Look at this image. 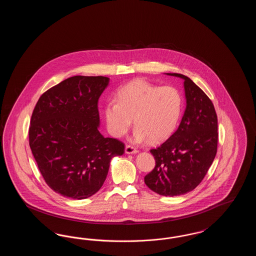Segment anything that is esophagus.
<instances>
[{"label": "esophagus", "instance_id": "obj_1", "mask_svg": "<svg viewBox=\"0 0 256 256\" xmlns=\"http://www.w3.org/2000/svg\"><path fill=\"white\" fill-rule=\"evenodd\" d=\"M124 152H126V154H137V152H138V150L135 148L134 146L128 145V146H126Z\"/></svg>", "mask_w": 256, "mask_h": 256}]
</instances>
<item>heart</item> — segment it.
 <instances>
[{"label": "heart", "mask_w": 256, "mask_h": 256, "mask_svg": "<svg viewBox=\"0 0 256 256\" xmlns=\"http://www.w3.org/2000/svg\"><path fill=\"white\" fill-rule=\"evenodd\" d=\"M182 110V96L178 88L156 86L138 78L119 89L117 100L108 102L104 114L108 130L113 137L120 138L126 134L134 118L135 142L148 138L159 142L176 130Z\"/></svg>", "instance_id": "obj_1"}]
</instances>
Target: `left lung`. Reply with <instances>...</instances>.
Segmentation results:
<instances>
[{
    "instance_id": "1",
    "label": "left lung",
    "mask_w": 256,
    "mask_h": 256,
    "mask_svg": "<svg viewBox=\"0 0 256 256\" xmlns=\"http://www.w3.org/2000/svg\"><path fill=\"white\" fill-rule=\"evenodd\" d=\"M184 80L186 108L178 130L158 148L150 150L156 167L144 180L161 196L183 195L202 182L217 154L218 119L206 94L188 76Z\"/></svg>"
}]
</instances>
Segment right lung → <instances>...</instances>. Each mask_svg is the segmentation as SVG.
<instances>
[{
    "instance_id": "add662e5",
    "label": "right lung",
    "mask_w": 256,
    "mask_h": 256,
    "mask_svg": "<svg viewBox=\"0 0 256 256\" xmlns=\"http://www.w3.org/2000/svg\"><path fill=\"white\" fill-rule=\"evenodd\" d=\"M106 76H71L39 98L28 130L30 146L50 188L74 200L96 194L111 159L124 145L98 132V102Z\"/></svg>"
}]
</instances>
